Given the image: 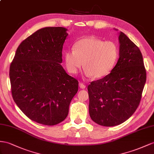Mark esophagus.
<instances>
[{
  "label": "esophagus",
  "instance_id": "34e87169",
  "mask_svg": "<svg viewBox=\"0 0 154 154\" xmlns=\"http://www.w3.org/2000/svg\"><path fill=\"white\" fill-rule=\"evenodd\" d=\"M79 87L81 88H82V89H84V88H85L86 86L83 83H81V82H80V83H79Z\"/></svg>",
  "mask_w": 154,
  "mask_h": 154
}]
</instances>
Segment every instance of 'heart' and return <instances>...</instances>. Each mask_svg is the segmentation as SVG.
I'll return each mask as SVG.
<instances>
[{
    "label": "heart",
    "mask_w": 154,
    "mask_h": 154,
    "mask_svg": "<svg viewBox=\"0 0 154 154\" xmlns=\"http://www.w3.org/2000/svg\"><path fill=\"white\" fill-rule=\"evenodd\" d=\"M118 57L116 43L94 37L82 38L67 51L64 61L70 73L76 74L83 64L86 77L100 79L111 73Z\"/></svg>",
    "instance_id": "heart-1"
}]
</instances>
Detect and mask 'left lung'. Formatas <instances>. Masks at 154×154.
<instances>
[{
    "label": "left lung",
    "instance_id": "1",
    "mask_svg": "<svg viewBox=\"0 0 154 154\" xmlns=\"http://www.w3.org/2000/svg\"><path fill=\"white\" fill-rule=\"evenodd\" d=\"M118 40L119 58L116 66L107 75L88 86L90 116L96 124L107 127L120 125L133 115L146 80L139 47L122 32Z\"/></svg>",
    "mask_w": 154,
    "mask_h": 154
}]
</instances>
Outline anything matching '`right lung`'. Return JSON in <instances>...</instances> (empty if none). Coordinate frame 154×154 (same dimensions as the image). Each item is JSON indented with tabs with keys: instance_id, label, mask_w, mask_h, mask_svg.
<instances>
[{
	"instance_id": "obj_1",
	"label": "right lung",
	"mask_w": 154,
	"mask_h": 154,
	"mask_svg": "<svg viewBox=\"0 0 154 154\" xmlns=\"http://www.w3.org/2000/svg\"><path fill=\"white\" fill-rule=\"evenodd\" d=\"M67 31L59 26L37 30L19 45L10 65L15 103L38 124L54 125L64 120L78 91L77 80L60 64Z\"/></svg>"
}]
</instances>
